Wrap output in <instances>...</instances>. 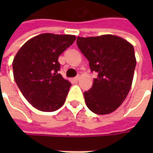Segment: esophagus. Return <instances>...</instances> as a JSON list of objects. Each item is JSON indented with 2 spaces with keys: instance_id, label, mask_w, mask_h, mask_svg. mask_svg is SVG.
<instances>
[{
  "instance_id": "obj_1",
  "label": "esophagus",
  "mask_w": 153,
  "mask_h": 153,
  "mask_svg": "<svg viewBox=\"0 0 153 153\" xmlns=\"http://www.w3.org/2000/svg\"><path fill=\"white\" fill-rule=\"evenodd\" d=\"M79 79H80L79 75H78V76H76V77L74 78V80H75V81H79Z\"/></svg>"
}]
</instances>
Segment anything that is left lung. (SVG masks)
<instances>
[{
    "instance_id": "8db88e82",
    "label": "left lung",
    "mask_w": 153,
    "mask_h": 153,
    "mask_svg": "<svg viewBox=\"0 0 153 153\" xmlns=\"http://www.w3.org/2000/svg\"><path fill=\"white\" fill-rule=\"evenodd\" d=\"M76 44L98 74L92 88L83 93L88 109L99 115L114 111L126 99L136 65L134 49L126 40L113 35L80 37Z\"/></svg>"
}]
</instances>
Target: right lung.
<instances>
[{
    "mask_svg": "<svg viewBox=\"0 0 153 153\" xmlns=\"http://www.w3.org/2000/svg\"><path fill=\"white\" fill-rule=\"evenodd\" d=\"M75 40L72 35L41 34L26 42L14 57L15 82L29 103L39 111H54L65 101L71 84L58 73V59Z\"/></svg>",
    "mask_w": 153,
    "mask_h": 153,
    "instance_id": "1",
    "label": "right lung"
}]
</instances>
